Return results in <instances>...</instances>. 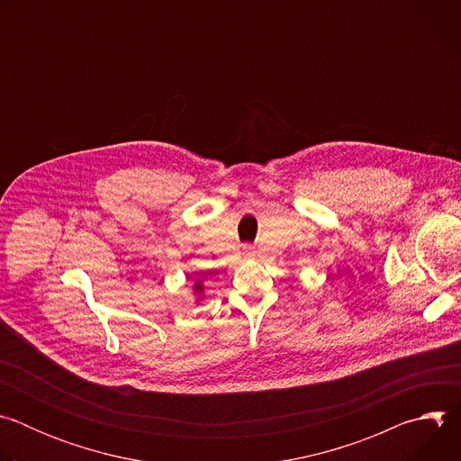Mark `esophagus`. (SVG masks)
<instances>
[{"label":"esophagus","instance_id":"34e87169","mask_svg":"<svg viewBox=\"0 0 461 461\" xmlns=\"http://www.w3.org/2000/svg\"><path fill=\"white\" fill-rule=\"evenodd\" d=\"M242 253H244L246 257H251V255H253V248H251V246H244V248H242Z\"/></svg>","mask_w":461,"mask_h":461}]
</instances>
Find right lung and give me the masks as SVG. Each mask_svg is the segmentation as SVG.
Masks as SVG:
<instances>
[{"label": "right lung", "mask_w": 461, "mask_h": 461, "mask_svg": "<svg viewBox=\"0 0 461 461\" xmlns=\"http://www.w3.org/2000/svg\"><path fill=\"white\" fill-rule=\"evenodd\" d=\"M194 288H196V290H203V286H201V285H196Z\"/></svg>", "instance_id": "right-lung-1"}]
</instances>
